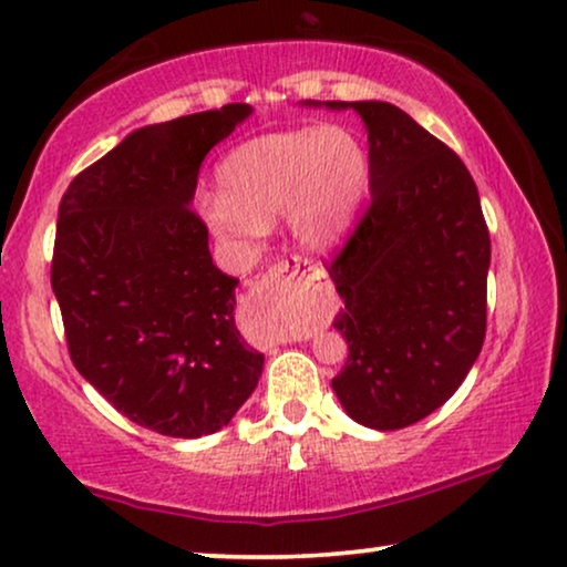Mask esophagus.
<instances>
[{
    "instance_id": "esophagus-1",
    "label": "esophagus",
    "mask_w": 567,
    "mask_h": 567,
    "mask_svg": "<svg viewBox=\"0 0 567 567\" xmlns=\"http://www.w3.org/2000/svg\"><path fill=\"white\" fill-rule=\"evenodd\" d=\"M323 285H327V275L321 269H316L311 261L300 259V256H290V259H282L275 267H269L267 275L256 282V288L246 300V308L251 313L271 316L285 292L323 288Z\"/></svg>"
}]
</instances>
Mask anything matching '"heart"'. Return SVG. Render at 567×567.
I'll list each match as a JSON object with an SVG mask.
<instances>
[{"instance_id":"b5f03b06","label":"heart","mask_w":567,"mask_h":567,"mask_svg":"<svg viewBox=\"0 0 567 567\" xmlns=\"http://www.w3.org/2000/svg\"><path fill=\"white\" fill-rule=\"evenodd\" d=\"M223 192L205 194L199 209L225 244L251 248L269 220L288 213L300 246L327 248L350 228L371 184L362 140L339 124L306 126L248 140L217 168ZM277 334H290L288 323Z\"/></svg>"}]
</instances>
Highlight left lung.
Wrapping results in <instances>:
<instances>
[{
	"label": "left lung",
	"instance_id": "left-lung-1",
	"mask_svg": "<svg viewBox=\"0 0 567 567\" xmlns=\"http://www.w3.org/2000/svg\"><path fill=\"white\" fill-rule=\"evenodd\" d=\"M323 105L358 113L371 161V207L329 267L350 347L331 389L354 422L399 430L449 402L477 360L489 233L462 157L402 109Z\"/></svg>",
	"mask_w": 567,
	"mask_h": 567
}]
</instances>
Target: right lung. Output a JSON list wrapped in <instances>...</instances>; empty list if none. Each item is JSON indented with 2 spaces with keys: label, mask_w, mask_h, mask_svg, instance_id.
Instances as JSON below:
<instances>
[{
  "label": "right lung",
  "mask_w": 567,
  "mask_h": 567,
  "mask_svg": "<svg viewBox=\"0 0 567 567\" xmlns=\"http://www.w3.org/2000/svg\"><path fill=\"white\" fill-rule=\"evenodd\" d=\"M251 105L230 103L132 132L74 176L56 220L51 288L82 379L137 425L202 437L228 425L264 354L236 327L192 209L202 161Z\"/></svg>",
  "instance_id": "right-lung-1"
}]
</instances>
